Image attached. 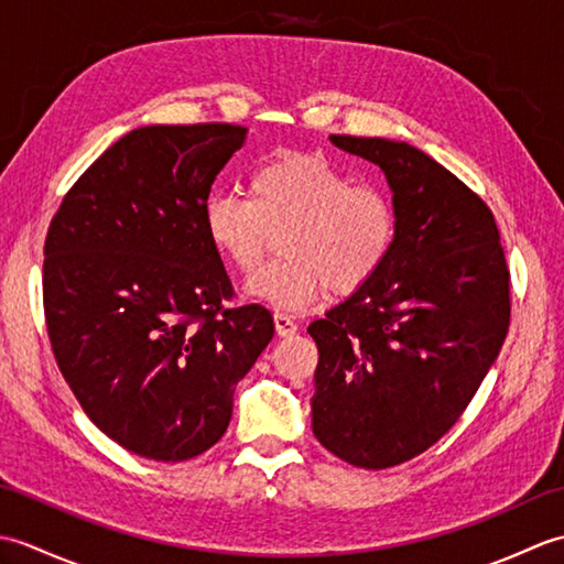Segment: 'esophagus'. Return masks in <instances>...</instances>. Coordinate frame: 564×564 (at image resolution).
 Wrapping results in <instances>:
<instances>
[{
	"mask_svg": "<svg viewBox=\"0 0 564 564\" xmlns=\"http://www.w3.org/2000/svg\"><path fill=\"white\" fill-rule=\"evenodd\" d=\"M273 325H275V334H279V337H293V334L297 332V322L283 313L273 315Z\"/></svg>",
	"mask_w": 564,
	"mask_h": 564,
	"instance_id": "esophagus-1",
	"label": "esophagus"
}]
</instances>
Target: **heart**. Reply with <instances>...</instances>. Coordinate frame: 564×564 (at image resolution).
<instances>
[{
  "mask_svg": "<svg viewBox=\"0 0 564 564\" xmlns=\"http://www.w3.org/2000/svg\"><path fill=\"white\" fill-rule=\"evenodd\" d=\"M203 230L242 273L267 254L271 235L283 231V259L251 273L245 293L297 313L329 289L346 295L373 279L398 237V213L380 188L354 184L325 154L279 150L249 172L247 198L206 200Z\"/></svg>",
  "mask_w": 564,
  "mask_h": 564,
  "instance_id": "obj_1",
  "label": "heart"
}]
</instances>
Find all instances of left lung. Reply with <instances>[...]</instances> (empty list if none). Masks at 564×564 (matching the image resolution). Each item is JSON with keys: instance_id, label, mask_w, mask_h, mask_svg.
<instances>
[{"instance_id": "8db88e82", "label": "left lung", "mask_w": 564, "mask_h": 564, "mask_svg": "<svg viewBox=\"0 0 564 564\" xmlns=\"http://www.w3.org/2000/svg\"><path fill=\"white\" fill-rule=\"evenodd\" d=\"M329 140L386 174L398 237L373 279L307 327L313 431L337 458L382 470L434 446L475 398L509 332V269L492 210L426 152Z\"/></svg>"}]
</instances>
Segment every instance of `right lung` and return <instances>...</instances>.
<instances>
[{
    "label": "right lung",
    "mask_w": 564,
    "mask_h": 564,
    "mask_svg": "<svg viewBox=\"0 0 564 564\" xmlns=\"http://www.w3.org/2000/svg\"><path fill=\"white\" fill-rule=\"evenodd\" d=\"M230 123L145 126L67 191L45 237L47 337L82 410L118 446L178 463L215 446L235 386L273 339L232 297L203 230L215 176L245 145Z\"/></svg>",
    "instance_id": "right-lung-1"
}]
</instances>
